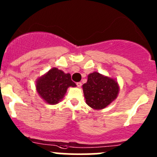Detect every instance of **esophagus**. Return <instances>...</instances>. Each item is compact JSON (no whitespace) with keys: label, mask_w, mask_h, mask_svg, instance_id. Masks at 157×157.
<instances>
[{"label":"esophagus","mask_w":157,"mask_h":157,"mask_svg":"<svg viewBox=\"0 0 157 157\" xmlns=\"http://www.w3.org/2000/svg\"><path fill=\"white\" fill-rule=\"evenodd\" d=\"M77 86H78V87H81V86H82V83H81V82H77Z\"/></svg>","instance_id":"obj_1"}]
</instances>
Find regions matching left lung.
I'll return each instance as SVG.
<instances>
[{
  "label": "left lung",
  "instance_id": "1",
  "mask_svg": "<svg viewBox=\"0 0 157 157\" xmlns=\"http://www.w3.org/2000/svg\"><path fill=\"white\" fill-rule=\"evenodd\" d=\"M86 104L93 109H102L112 103L119 92L118 83L114 79L93 72L83 85Z\"/></svg>",
  "mask_w": 157,
  "mask_h": 157
}]
</instances>
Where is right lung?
Masks as SVG:
<instances>
[{"mask_svg":"<svg viewBox=\"0 0 157 157\" xmlns=\"http://www.w3.org/2000/svg\"><path fill=\"white\" fill-rule=\"evenodd\" d=\"M36 90L39 96L50 105L58 103L64 98L69 86L75 87L70 74L53 67L43 76L38 78Z\"/></svg>","mask_w":157,"mask_h":157,"instance_id":"1","label":"right lung"}]
</instances>
